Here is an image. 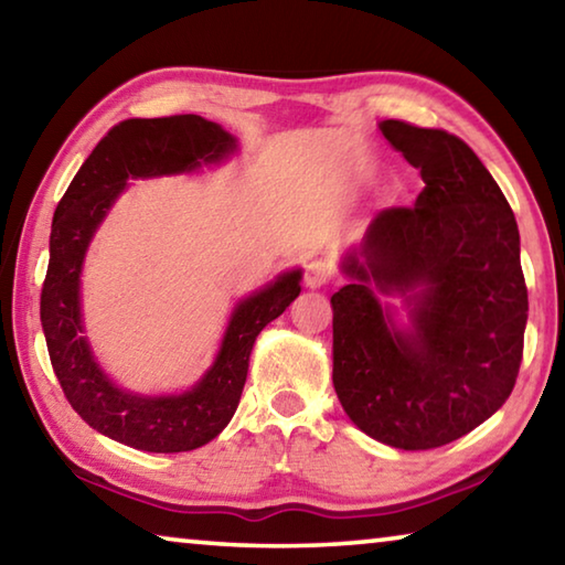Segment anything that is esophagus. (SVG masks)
Here are the masks:
<instances>
[{"label":"esophagus","instance_id":"1","mask_svg":"<svg viewBox=\"0 0 565 565\" xmlns=\"http://www.w3.org/2000/svg\"><path fill=\"white\" fill-rule=\"evenodd\" d=\"M331 279H333V266L321 259L311 262L303 271V281L309 289H323V286L331 284Z\"/></svg>","mask_w":565,"mask_h":565}]
</instances>
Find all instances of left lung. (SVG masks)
<instances>
[{
    "mask_svg": "<svg viewBox=\"0 0 565 565\" xmlns=\"http://www.w3.org/2000/svg\"><path fill=\"white\" fill-rule=\"evenodd\" d=\"M420 171L414 206L374 216L331 296L333 388L363 434L426 451L473 431L511 396L523 359L529 289L521 238L501 186L446 129L381 121ZM425 289L417 331L385 327L374 290Z\"/></svg>",
    "mask_w": 565,
    "mask_h": 565,
    "instance_id": "obj_1",
    "label": "left lung"
}]
</instances>
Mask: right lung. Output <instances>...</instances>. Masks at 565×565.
Returning a JSON list of instances; mask_svg holds the SVG:
<instances>
[{
	"label": "right lung",
	"mask_w": 565,
	"mask_h": 565,
	"mask_svg": "<svg viewBox=\"0 0 565 565\" xmlns=\"http://www.w3.org/2000/svg\"><path fill=\"white\" fill-rule=\"evenodd\" d=\"M228 149H234L232 134L196 114L124 119L94 147L56 204L40 303L52 369L76 414L139 451H191L222 434L242 398L256 337L301 291V274L289 271L238 303L212 371L181 396L124 394L94 363L79 317V271L94 228L129 177L179 174L222 159Z\"/></svg>",
	"instance_id": "add662e5"
}]
</instances>
